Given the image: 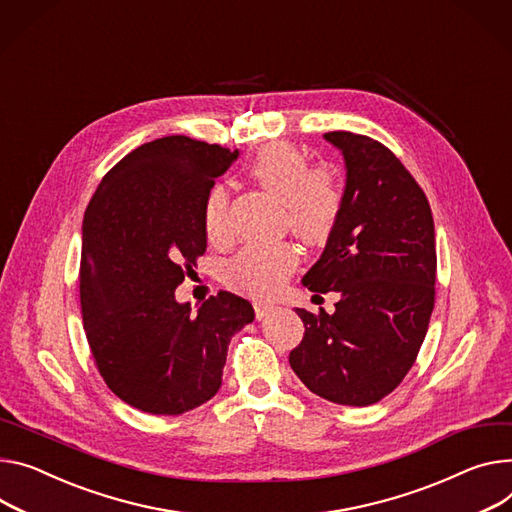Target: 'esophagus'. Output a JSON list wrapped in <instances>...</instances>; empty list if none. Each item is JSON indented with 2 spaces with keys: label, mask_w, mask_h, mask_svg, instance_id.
Here are the masks:
<instances>
[{
  "label": "esophagus",
  "mask_w": 512,
  "mask_h": 512,
  "mask_svg": "<svg viewBox=\"0 0 512 512\" xmlns=\"http://www.w3.org/2000/svg\"><path fill=\"white\" fill-rule=\"evenodd\" d=\"M272 311H274V305L264 303V301H254V313H256V320L266 318L268 313H272Z\"/></svg>",
  "instance_id": "1"
}]
</instances>
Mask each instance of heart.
I'll return each mask as SVG.
<instances>
[{
	"mask_svg": "<svg viewBox=\"0 0 512 512\" xmlns=\"http://www.w3.org/2000/svg\"><path fill=\"white\" fill-rule=\"evenodd\" d=\"M252 176L281 203H285L287 225L305 242H324L336 229L344 211V184L330 166H311L303 151L289 143L262 147L254 162ZM203 225L213 244L231 238L229 190L213 184L203 203ZM299 262L291 242L250 244L225 266V281L248 295L266 297L283 287Z\"/></svg>",
	"mask_w": 512,
	"mask_h": 512,
	"instance_id": "obj_1",
	"label": "heart"
}]
</instances>
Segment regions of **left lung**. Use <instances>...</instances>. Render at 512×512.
<instances>
[{
  "mask_svg": "<svg viewBox=\"0 0 512 512\" xmlns=\"http://www.w3.org/2000/svg\"><path fill=\"white\" fill-rule=\"evenodd\" d=\"M324 137L346 162L344 211L303 285L340 301L334 313L297 309L305 332L289 363L316 396L371 406L402 383L424 342L435 307V223L391 149L350 131Z\"/></svg>",
  "mask_w": 512,
  "mask_h": 512,
  "instance_id": "left-lung-1",
  "label": "left lung"
}]
</instances>
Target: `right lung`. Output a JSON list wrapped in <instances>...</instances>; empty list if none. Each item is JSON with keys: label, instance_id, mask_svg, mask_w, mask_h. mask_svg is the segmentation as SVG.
Listing matches in <instances>:
<instances>
[{"label": "right lung", "instance_id": "1", "mask_svg": "<svg viewBox=\"0 0 512 512\" xmlns=\"http://www.w3.org/2000/svg\"><path fill=\"white\" fill-rule=\"evenodd\" d=\"M238 151L170 135L102 178L84 215L80 303L92 359L129 406L178 416L221 387L227 344L252 303L219 291L196 313L174 293L207 250V190Z\"/></svg>", "mask_w": 512, "mask_h": 512}]
</instances>
